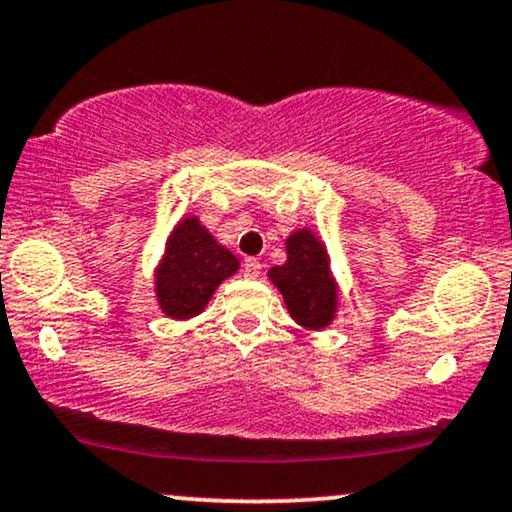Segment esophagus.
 I'll return each instance as SVG.
<instances>
[{
	"label": "esophagus",
	"instance_id": "esophagus-1",
	"mask_svg": "<svg viewBox=\"0 0 512 512\" xmlns=\"http://www.w3.org/2000/svg\"><path fill=\"white\" fill-rule=\"evenodd\" d=\"M243 274L248 276V279H257V276L262 274V262L255 260V257H248L243 264Z\"/></svg>",
	"mask_w": 512,
	"mask_h": 512
}]
</instances>
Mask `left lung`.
I'll return each instance as SVG.
<instances>
[{
    "instance_id": "8db88e82",
    "label": "left lung",
    "mask_w": 512,
    "mask_h": 512,
    "mask_svg": "<svg viewBox=\"0 0 512 512\" xmlns=\"http://www.w3.org/2000/svg\"><path fill=\"white\" fill-rule=\"evenodd\" d=\"M284 245L286 262L269 269V281L284 296L286 310L303 330H325L339 313V284L327 245L308 226L296 228Z\"/></svg>"
}]
</instances>
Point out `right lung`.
<instances>
[{
  "label": "right lung",
  "mask_w": 512,
  "mask_h": 512,
  "mask_svg": "<svg viewBox=\"0 0 512 512\" xmlns=\"http://www.w3.org/2000/svg\"><path fill=\"white\" fill-rule=\"evenodd\" d=\"M240 269L238 257L209 233L197 216H185L168 233L154 269V293L163 315L190 320L204 313L221 281Z\"/></svg>",
  "instance_id": "1"
}]
</instances>
